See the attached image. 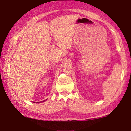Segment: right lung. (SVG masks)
<instances>
[{
  "mask_svg": "<svg viewBox=\"0 0 131 131\" xmlns=\"http://www.w3.org/2000/svg\"><path fill=\"white\" fill-rule=\"evenodd\" d=\"M46 101V100H44V101H41V102H44V101Z\"/></svg>",
  "mask_w": 131,
  "mask_h": 131,
  "instance_id": "obj_1",
  "label": "right lung"
}]
</instances>
